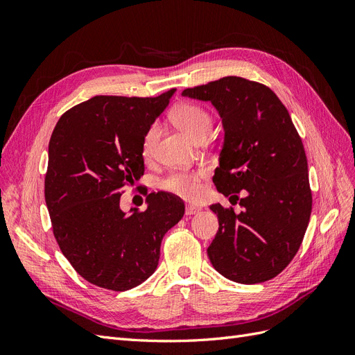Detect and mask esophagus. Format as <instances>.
Returning a JSON list of instances; mask_svg holds the SVG:
<instances>
[{
    "label": "esophagus",
    "mask_w": 355,
    "mask_h": 355,
    "mask_svg": "<svg viewBox=\"0 0 355 355\" xmlns=\"http://www.w3.org/2000/svg\"><path fill=\"white\" fill-rule=\"evenodd\" d=\"M197 213H200L198 207H196V206H187V209H185L187 216H192V214H197Z\"/></svg>",
    "instance_id": "obj_1"
}]
</instances>
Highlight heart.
Returning <instances> with one entry per match:
<instances>
[{
    "mask_svg": "<svg viewBox=\"0 0 355 355\" xmlns=\"http://www.w3.org/2000/svg\"><path fill=\"white\" fill-rule=\"evenodd\" d=\"M170 116L180 130H184L194 142L200 141V139H206L213 127L211 115L196 103H182L176 106ZM158 135V123L148 127L142 139V154L145 158L153 157ZM200 178V171H173L164 179H161L159 187L170 194L192 200L197 198L201 192Z\"/></svg>",
    "mask_w": 355,
    "mask_h": 355,
    "instance_id": "obj_1",
    "label": "heart"
}]
</instances>
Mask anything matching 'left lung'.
<instances>
[{
    "label": "left lung",
    "mask_w": 355,
    "mask_h": 355,
    "mask_svg": "<svg viewBox=\"0 0 355 355\" xmlns=\"http://www.w3.org/2000/svg\"><path fill=\"white\" fill-rule=\"evenodd\" d=\"M182 96L211 102L223 125V146L213 184L232 207L211 204L219 230L207 249L214 270L228 280H271L293 259L308 227L313 196L302 141L286 106L261 83L223 77ZM230 198V200H231Z\"/></svg>",
    "instance_id": "1"
}]
</instances>
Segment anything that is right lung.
I'll return each instance as SVG.
<instances>
[{
  "mask_svg": "<svg viewBox=\"0 0 355 355\" xmlns=\"http://www.w3.org/2000/svg\"><path fill=\"white\" fill-rule=\"evenodd\" d=\"M173 93L94 96L51 133L44 196L53 234L73 270L98 287L124 292L151 277L161 240L185 213L184 201L163 191L148 196L145 211L120 209L123 188L144 175V135Z\"/></svg>",
  "mask_w": 355,
  "mask_h": 355,
  "instance_id": "right-lung-1",
  "label": "right lung"
}]
</instances>
